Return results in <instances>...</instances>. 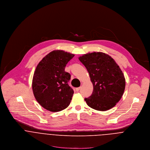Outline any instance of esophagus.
<instances>
[{"mask_svg":"<svg viewBox=\"0 0 150 150\" xmlns=\"http://www.w3.org/2000/svg\"><path fill=\"white\" fill-rule=\"evenodd\" d=\"M80 87H77V88H76V91L77 92H79V91H80Z\"/></svg>","mask_w":150,"mask_h":150,"instance_id":"34e87169","label":"esophagus"}]
</instances>
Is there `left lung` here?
Returning <instances> with one entry per match:
<instances>
[{
	"label": "left lung",
	"instance_id": "8db88e82",
	"mask_svg": "<svg viewBox=\"0 0 150 150\" xmlns=\"http://www.w3.org/2000/svg\"><path fill=\"white\" fill-rule=\"evenodd\" d=\"M86 67L93 86L92 95L85 98L92 109L106 111L121 99L125 88L124 75L114 59L102 52L87 53L79 57Z\"/></svg>",
	"mask_w": 150,
	"mask_h": 150
}]
</instances>
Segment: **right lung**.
<instances>
[{"label": "right lung", "instance_id": "add662e5", "mask_svg": "<svg viewBox=\"0 0 150 150\" xmlns=\"http://www.w3.org/2000/svg\"><path fill=\"white\" fill-rule=\"evenodd\" d=\"M74 56L63 50H54L37 65L33 79V91L44 109L55 112L70 105L74 91L68 84L71 76L65 71V67Z\"/></svg>", "mask_w": 150, "mask_h": 150}]
</instances>
